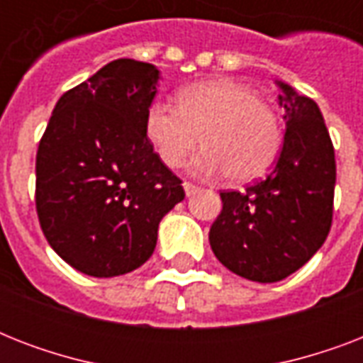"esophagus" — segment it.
Instances as JSON below:
<instances>
[{
    "label": "esophagus",
    "instance_id": "obj_1",
    "mask_svg": "<svg viewBox=\"0 0 363 363\" xmlns=\"http://www.w3.org/2000/svg\"><path fill=\"white\" fill-rule=\"evenodd\" d=\"M182 188H184V192H186L188 198L194 196L196 192H199V188L196 186V184H192V182H182Z\"/></svg>",
    "mask_w": 363,
    "mask_h": 363
}]
</instances>
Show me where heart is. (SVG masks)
I'll return each instance as SVG.
<instances>
[{
    "label": "heart",
    "instance_id": "heart-1",
    "mask_svg": "<svg viewBox=\"0 0 363 363\" xmlns=\"http://www.w3.org/2000/svg\"><path fill=\"white\" fill-rule=\"evenodd\" d=\"M177 101L179 107L156 99L145 113V135L167 167H179L199 139L205 148L190 164L198 175L230 173V179L245 182L264 175L275 162L281 121L252 88L209 79L179 90Z\"/></svg>",
    "mask_w": 363,
    "mask_h": 363
}]
</instances>
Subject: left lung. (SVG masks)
Wrapping results in <instances>:
<instances>
[{
    "instance_id": "8db88e82",
    "label": "left lung",
    "mask_w": 363,
    "mask_h": 363,
    "mask_svg": "<svg viewBox=\"0 0 363 363\" xmlns=\"http://www.w3.org/2000/svg\"><path fill=\"white\" fill-rule=\"evenodd\" d=\"M286 133L275 167L242 192H220L209 232L213 252L235 275L277 282L324 245L333 213L335 152L318 105L275 81Z\"/></svg>"
}]
</instances>
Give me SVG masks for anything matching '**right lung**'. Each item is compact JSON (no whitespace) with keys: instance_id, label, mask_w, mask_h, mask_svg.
I'll list each match as a JSON object with an SVG mask.
<instances>
[{"instance_id":"right-lung-1","label":"right lung","mask_w":363,"mask_h":363,"mask_svg":"<svg viewBox=\"0 0 363 363\" xmlns=\"http://www.w3.org/2000/svg\"><path fill=\"white\" fill-rule=\"evenodd\" d=\"M152 64L111 62L58 99L35 160V207L48 245L84 275L107 279L143 265L160 220L184 199L181 179L154 152L145 113Z\"/></svg>"}]
</instances>
